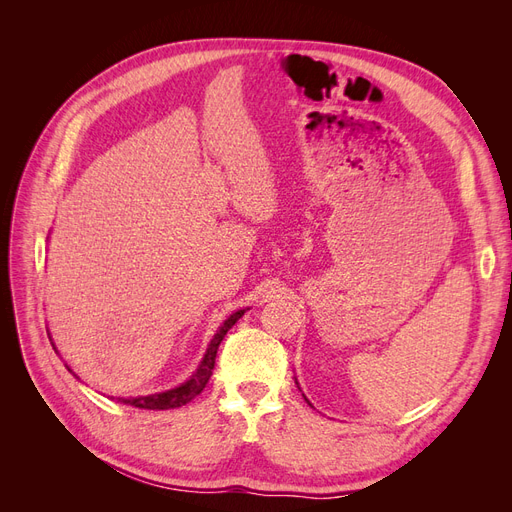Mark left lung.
I'll use <instances>...</instances> for the list:
<instances>
[{"instance_id":"left-lung-1","label":"left lung","mask_w":512,"mask_h":512,"mask_svg":"<svg viewBox=\"0 0 512 512\" xmlns=\"http://www.w3.org/2000/svg\"><path fill=\"white\" fill-rule=\"evenodd\" d=\"M294 382H297V380H294ZM297 384H299V382H297ZM303 397H305V395H303ZM305 401H307V399H305ZM307 404H309V401H307Z\"/></svg>"}]
</instances>
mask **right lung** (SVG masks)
I'll use <instances>...</instances> for the list:
<instances>
[{
  "mask_svg": "<svg viewBox=\"0 0 512 512\" xmlns=\"http://www.w3.org/2000/svg\"><path fill=\"white\" fill-rule=\"evenodd\" d=\"M250 307L245 309H237V312H232L222 324L220 329L215 331V335L211 337V342L207 346V352L203 354V361L196 367L194 374L185 380L183 384L175 386V389H168L162 393H153V395H138V397H117L119 404H126V406H134V408H145V410H170V408H181L185 404H190V401L200 395V391L205 389L211 374H213V365H215V354H218V348L222 344L224 335L232 329V324H235ZM57 352V350H55ZM68 367V365H66ZM68 371H72L68 367Z\"/></svg>",
  "mask_w": 512,
  "mask_h": 512,
  "instance_id": "1",
  "label": "right lung"
}]
</instances>
